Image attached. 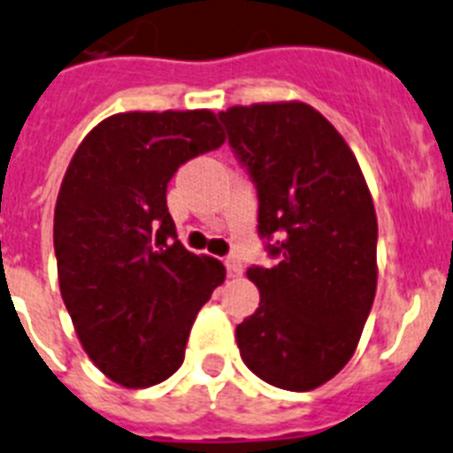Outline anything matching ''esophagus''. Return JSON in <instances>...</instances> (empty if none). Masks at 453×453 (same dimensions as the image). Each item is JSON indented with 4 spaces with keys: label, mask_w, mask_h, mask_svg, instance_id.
Returning <instances> with one entry per match:
<instances>
[{
    "label": "esophagus",
    "mask_w": 453,
    "mask_h": 453,
    "mask_svg": "<svg viewBox=\"0 0 453 453\" xmlns=\"http://www.w3.org/2000/svg\"><path fill=\"white\" fill-rule=\"evenodd\" d=\"M226 269L230 276H242L244 273V265H242V260L239 257H226Z\"/></svg>",
    "instance_id": "1"
}]
</instances>
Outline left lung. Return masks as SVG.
I'll return each instance as SVG.
<instances>
[{
	"instance_id": "8db88e82",
	"label": "left lung",
	"mask_w": 453,
	"mask_h": 453,
	"mask_svg": "<svg viewBox=\"0 0 453 453\" xmlns=\"http://www.w3.org/2000/svg\"><path fill=\"white\" fill-rule=\"evenodd\" d=\"M257 188V233L279 265L249 267L260 306L237 325L246 366L311 391L349 362L378 285V219L341 133L302 101L219 112Z\"/></svg>"
}]
</instances>
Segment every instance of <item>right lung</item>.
<instances>
[{
	"label": "right lung",
	"instance_id": "obj_1",
	"mask_svg": "<svg viewBox=\"0 0 453 453\" xmlns=\"http://www.w3.org/2000/svg\"><path fill=\"white\" fill-rule=\"evenodd\" d=\"M211 110L119 112L87 133L55 204L59 290L80 343L112 382L158 385L181 366L197 311L226 280L177 239L168 181L219 150Z\"/></svg>",
	"mask_w": 453,
	"mask_h": 453
}]
</instances>
